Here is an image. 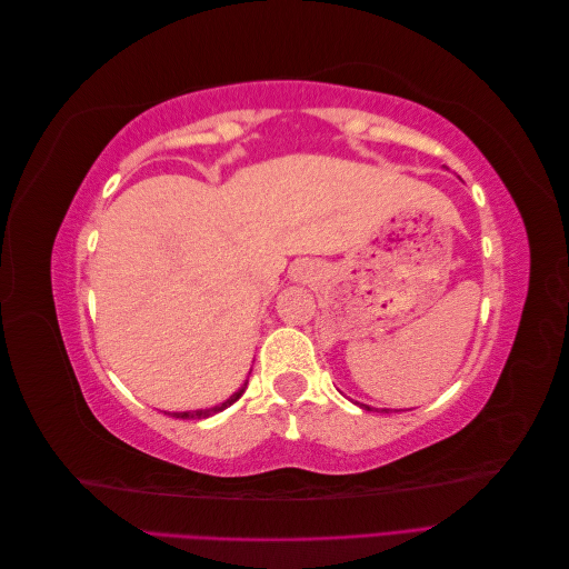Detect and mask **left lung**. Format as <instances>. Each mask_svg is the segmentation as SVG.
<instances>
[{
  "label": "left lung",
  "instance_id": "obj_1",
  "mask_svg": "<svg viewBox=\"0 0 569 569\" xmlns=\"http://www.w3.org/2000/svg\"><path fill=\"white\" fill-rule=\"evenodd\" d=\"M363 408H368V410H370V406H363Z\"/></svg>",
  "mask_w": 569,
  "mask_h": 569
}]
</instances>
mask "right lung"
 Wrapping results in <instances>:
<instances>
[{"instance_id":"1","label":"right lung","mask_w":569,"mask_h":569,"mask_svg":"<svg viewBox=\"0 0 569 569\" xmlns=\"http://www.w3.org/2000/svg\"><path fill=\"white\" fill-rule=\"evenodd\" d=\"M244 389H247V382H244V387L239 389V391H234L230 399L226 401V403H220V406H213V408H206V410H192V412H168V416H173V418H182V420H201V418H209V416H216V412H220V410H226L228 406H232L239 396L244 393Z\"/></svg>"}]
</instances>
